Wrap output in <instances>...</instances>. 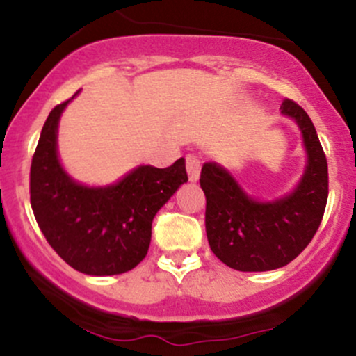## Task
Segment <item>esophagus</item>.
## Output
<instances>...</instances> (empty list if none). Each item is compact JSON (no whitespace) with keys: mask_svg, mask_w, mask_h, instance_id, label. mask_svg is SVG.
Wrapping results in <instances>:
<instances>
[{"mask_svg":"<svg viewBox=\"0 0 356 356\" xmlns=\"http://www.w3.org/2000/svg\"><path fill=\"white\" fill-rule=\"evenodd\" d=\"M186 168H188V175L189 181L196 182L200 179V172H201V161L198 156L195 155H188L186 156Z\"/></svg>","mask_w":356,"mask_h":356,"instance_id":"1","label":"esophagus"}]
</instances>
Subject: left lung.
Segmentation results:
<instances>
[{"label": "left lung", "mask_w": 356, "mask_h": 356, "mask_svg": "<svg viewBox=\"0 0 356 356\" xmlns=\"http://www.w3.org/2000/svg\"><path fill=\"white\" fill-rule=\"evenodd\" d=\"M281 113L301 132L305 170L286 195L257 200L217 161H204L200 184L207 196L208 245L227 267L265 272L284 267L317 232L327 203V160L307 111L284 99Z\"/></svg>", "instance_id": "1"}]
</instances>
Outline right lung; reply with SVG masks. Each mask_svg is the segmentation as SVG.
<instances>
[{
    "label": "right lung",
    "mask_w": 356,
    "mask_h": 356,
    "mask_svg": "<svg viewBox=\"0 0 356 356\" xmlns=\"http://www.w3.org/2000/svg\"><path fill=\"white\" fill-rule=\"evenodd\" d=\"M77 95L44 122L31 165L32 211L46 241L75 270L96 277L124 274L148 253L158 210L188 182L186 160L167 168L138 165L106 186L75 181L60 161L58 125Z\"/></svg>",
    "instance_id": "right-lung-1"
}]
</instances>
